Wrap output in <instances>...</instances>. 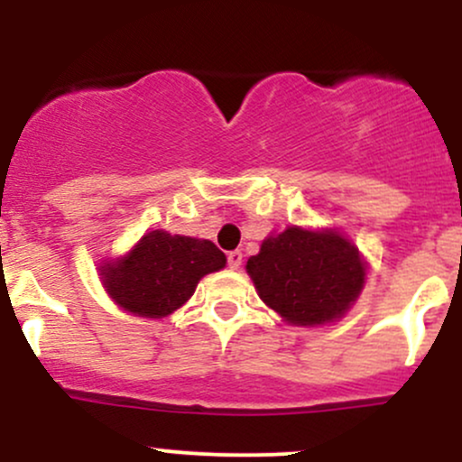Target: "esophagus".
I'll return each mask as SVG.
<instances>
[{"label":"esophagus","mask_w":462,"mask_h":462,"mask_svg":"<svg viewBox=\"0 0 462 462\" xmlns=\"http://www.w3.org/2000/svg\"><path fill=\"white\" fill-rule=\"evenodd\" d=\"M243 263V252L241 249H232V252H227V267L230 269H238Z\"/></svg>","instance_id":"34e87169"}]
</instances>
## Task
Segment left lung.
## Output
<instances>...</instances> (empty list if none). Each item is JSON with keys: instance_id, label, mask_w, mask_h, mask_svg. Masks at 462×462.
<instances>
[{"instance_id": "8db88e82", "label": "left lung", "mask_w": 462, "mask_h": 462, "mask_svg": "<svg viewBox=\"0 0 462 462\" xmlns=\"http://www.w3.org/2000/svg\"><path fill=\"white\" fill-rule=\"evenodd\" d=\"M247 273L264 304L298 326L341 317L365 282L358 249L347 238L298 226L264 238L247 261Z\"/></svg>"}]
</instances>
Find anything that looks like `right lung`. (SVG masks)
I'll return each instance as SVG.
<instances>
[{"instance_id":"1","label":"right lung","mask_w":462,"mask_h":462,"mask_svg":"<svg viewBox=\"0 0 462 462\" xmlns=\"http://www.w3.org/2000/svg\"><path fill=\"white\" fill-rule=\"evenodd\" d=\"M224 264L226 254L215 243L153 230L124 261L104 264L102 280L121 309L156 319L180 309L199 280Z\"/></svg>"}]
</instances>
